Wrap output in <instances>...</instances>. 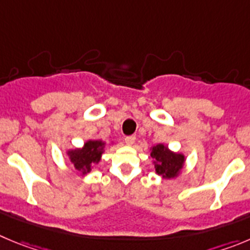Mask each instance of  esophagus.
Listing matches in <instances>:
<instances>
[{
  "label": "esophagus",
  "mask_w": 250,
  "mask_h": 250,
  "mask_svg": "<svg viewBox=\"0 0 250 250\" xmlns=\"http://www.w3.org/2000/svg\"><path fill=\"white\" fill-rule=\"evenodd\" d=\"M125 144H127V146H133V144H134V142H136V137H134V136L125 137Z\"/></svg>",
  "instance_id": "34e87169"
}]
</instances>
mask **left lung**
<instances>
[{
    "label": "left lung",
    "instance_id": "1",
    "mask_svg": "<svg viewBox=\"0 0 250 250\" xmlns=\"http://www.w3.org/2000/svg\"><path fill=\"white\" fill-rule=\"evenodd\" d=\"M150 155L154 159L155 172L164 179L176 178L185 163L184 154L174 153L164 144H157L153 146Z\"/></svg>",
    "mask_w": 250,
    "mask_h": 250
}]
</instances>
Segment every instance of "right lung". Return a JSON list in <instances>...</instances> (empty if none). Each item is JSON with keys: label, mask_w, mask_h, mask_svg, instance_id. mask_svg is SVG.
Listing matches in <instances>:
<instances>
[{"label": "right lung", "mask_w": 250, "mask_h": 250, "mask_svg": "<svg viewBox=\"0 0 250 250\" xmlns=\"http://www.w3.org/2000/svg\"><path fill=\"white\" fill-rule=\"evenodd\" d=\"M104 148V143L102 141H87L83 148L67 151V155L76 171L81 175H86L91 171L93 164H99Z\"/></svg>", "instance_id": "1"}]
</instances>
